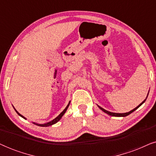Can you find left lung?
<instances>
[{"label":"left lung","instance_id":"8db88e82","mask_svg":"<svg viewBox=\"0 0 156 156\" xmlns=\"http://www.w3.org/2000/svg\"><path fill=\"white\" fill-rule=\"evenodd\" d=\"M148 95H147V97H146V99L144 100V101L143 102H141V103H140L139 105H138V106H136V107L135 108H133V110H131V111H130V112H126V113H122V114H119V113H114V112H108V111H106V110H105V109H104L103 108H101V106H98V107H99L100 109H101V111H103V112H104V113H106V114H107L108 115H110V116H116V117H125V116H128V115H129V114H131L132 112H133L134 111H136V109H137V108L139 107V106H140L142 105L144 103L145 101H146V99H147V97H148Z\"/></svg>","mask_w":156,"mask_h":156}]
</instances>
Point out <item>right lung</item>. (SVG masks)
I'll use <instances>...</instances> for the list:
<instances>
[{
  "mask_svg": "<svg viewBox=\"0 0 156 156\" xmlns=\"http://www.w3.org/2000/svg\"><path fill=\"white\" fill-rule=\"evenodd\" d=\"M69 104H70V101L69 102V104H67V106H66V108H65V109H64L62 112L61 113H60V114L59 115V116H57L56 118L55 119H53V120H52L51 121H50V122H48V123H42V124H41V123H35V122H33L34 124H35V125H37V126H42V127H47V126H52V125H53V124H55V123H57L58 122V121L60 120L61 119V118L63 116V115L65 114V112H66V111H67V109L68 108V107H69ZM14 108V107H13ZM14 109H15V111H16V113L17 114H18L19 116H21L22 117V118H23L24 119H27L26 118H25V117H24L23 116V115H21L20 113L19 112H18V111H17L16 108H14Z\"/></svg>",
  "mask_w": 156,
  "mask_h": 156,
  "instance_id": "obj_1",
  "label": "right lung"
}]
</instances>
